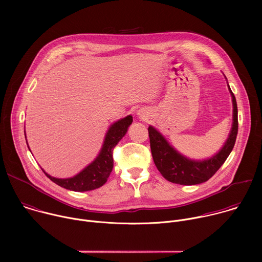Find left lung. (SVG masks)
Masks as SVG:
<instances>
[{
  "label": "left lung",
  "instance_id": "obj_1",
  "mask_svg": "<svg viewBox=\"0 0 262 262\" xmlns=\"http://www.w3.org/2000/svg\"><path fill=\"white\" fill-rule=\"evenodd\" d=\"M229 90L233 101L232 129L228 140L221 149V151L209 160L202 162L188 160L179 155L174 148H172L156 128L152 126L148 127L154 162L158 170L168 181L183 185L202 183L207 181L225 163L234 147L238 130L236 99L230 87Z\"/></svg>",
  "mask_w": 262,
  "mask_h": 262
}]
</instances>
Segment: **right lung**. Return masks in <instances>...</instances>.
Segmentation results:
<instances>
[{
    "mask_svg": "<svg viewBox=\"0 0 262 262\" xmlns=\"http://www.w3.org/2000/svg\"><path fill=\"white\" fill-rule=\"evenodd\" d=\"M133 122V117L127 116L112 125L105 136L101 151L96 160L85 168L78 175L67 179H59L45 174L56 184L74 192H86L100 188L103 185L113 169V150L118 142L126 134L128 126Z\"/></svg>",
    "mask_w": 262,
    "mask_h": 262,
    "instance_id": "obj_1",
    "label": "right lung"
}]
</instances>
